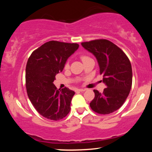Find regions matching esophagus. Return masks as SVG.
Returning <instances> with one entry per match:
<instances>
[{
	"instance_id": "1",
	"label": "esophagus",
	"mask_w": 152,
	"mask_h": 152,
	"mask_svg": "<svg viewBox=\"0 0 152 152\" xmlns=\"http://www.w3.org/2000/svg\"><path fill=\"white\" fill-rule=\"evenodd\" d=\"M85 91H86L85 88H78V89H76V91H79V92Z\"/></svg>"
}]
</instances>
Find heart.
<instances>
[{
  "label": "heart",
  "mask_w": 152,
  "mask_h": 152,
  "mask_svg": "<svg viewBox=\"0 0 152 152\" xmlns=\"http://www.w3.org/2000/svg\"><path fill=\"white\" fill-rule=\"evenodd\" d=\"M87 58V56H81V58L82 61H83L85 58ZM68 66H69V64H68V63H66V67H67Z\"/></svg>",
  "instance_id": "obj_1"
}]
</instances>
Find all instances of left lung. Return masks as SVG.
Listing matches in <instances>:
<instances>
[{
	"label": "left lung",
	"mask_w": 152,
	"mask_h": 152,
	"mask_svg": "<svg viewBox=\"0 0 152 152\" xmlns=\"http://www.w3.org/2000/svg\"><path fill=\"white\" fill-rule=\"evenodd\" d=\"M98 61L100 74L106 84L103 93L94 90L95 97L90 106L95 112L109 114L125 102L132 85V69L129 59L121 48L106 39L81 43Z\"/></svg>",
	"instance_id": "obj_1"
}]
</instances>
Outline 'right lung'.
<instances>
[{
  "instance_id": "right-lung-1",
  "label": "right lung",
  "mask_w": 152,
  "mask_h": 152,
  "mask_svg": "<svg viewBox=\"0 0 152 152\" xmlns=\"http://www.w3.org/2000/svg\"><path fill=\"white\" fill-rule=\"evenodd\" d=\"M77 43L50 41L31 53L26 68L28 96L36 111L48 119L58 121L67 116L75 94L69 88L57 89L53 84L56 75L61 72Z\"/></svg>"
}]
</instances>
